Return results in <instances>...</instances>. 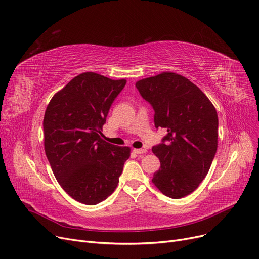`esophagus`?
Masks as SVG:
<instances>
[{
  "label": "esophagus",
  "instance_id": "34e87169",
  "mask_svg": "<svg viewBox=\"0 0 259 259\" xmlns=\"http://www.w3.org/2000/svg\"><path fill=\"white\" fill-rule=\"evenodd\" d=\"M134 153H138V154H143L147 152V149L146 148H141V149H133Z\"/></svg>",
  "mask_w": 259,
  "mask_h": 259
}]
</instances>
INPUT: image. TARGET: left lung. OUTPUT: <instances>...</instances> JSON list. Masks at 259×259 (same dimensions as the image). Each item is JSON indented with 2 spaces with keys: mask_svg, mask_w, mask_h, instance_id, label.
I'll list each match as a JSON object with an SVG mask.
<instances>
[{
  "mask_svg": "<svg viewBox=\"0 0 259 259\" xmlns=\"http://www.w3.org/2000/svg\"><path fill=\"white\" fill-rule=\"evenodd\" d=\"M154 110L155 128H166L152 151L161 162L152 183L165 196L180 199L206 177L218 145V115L207 96L187 78L164 72L136 83Z\"/></svg>",
  "mask_w": 259,
  "mask_h": 259,
  "instance_id": "1",
  "label": "left lung"
}]
</instances>
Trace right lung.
<instances>
[{"label": "right lung", "mask_w": 259, "mask_h": 259, "mask_svg": "<svg viewBox=\"0 0 259 259\" xmlns=\"http://www.w3.org/2000/svg\"><path fill=\"white\" fill-rule=\"evenodd\" d=\"M93 72L74 77L48 105L44 149L58 183L76 201L95 205L114 192L130 148L104 141L110 107L126 85Z\"/></svg>", "instance_id": "add662e5"}]
</instances>
